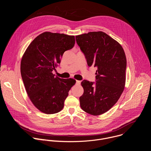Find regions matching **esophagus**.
Listing matches in <instances>:
<instances>
[{"instance_id":"obj_1","label":"esophagus","mask_w":151,"mask_h":151,"mask_svg":"<svg viewBox=\"0 0 151 151\" xmlns=\"http://www.w3.org/2000/svg\"><path fill=\"white\" fill-rule=\"evenodd\" d=\"M81 81H76V84H78V85H79L80 83H81Z\"/></svg>"}]
</instances>
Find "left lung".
<instances>
[{"label": "left lung", "instance_id": "left-lung-1", "mask_svg": "<svg viewBox=\"0 0 151 151\" xmlns=\"http://www.w3.org/2000/svg\"><path fill=\"white\" fill-rule=\"evenodd\" d=\"M77 44L89 67L97 68L96 82L83 80V93L79 97L82 109L99 115L118 101L125 83L127 60L119 43L103 32L76 36Z\"/></svg>", "mask_w": 151, "mask_h": 151}]
</instances>
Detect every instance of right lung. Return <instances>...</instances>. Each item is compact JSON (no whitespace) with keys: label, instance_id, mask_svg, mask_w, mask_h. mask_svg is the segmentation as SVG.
<instances>
[{"label":"right lung","instance_id":"obj_1","mask_svg":"<svg viewBox=\"0 0 151 151\" xmlns=\"http://www.w3.org/2000/svg\"><path fill=\"white\" fill-rule=\"evenodd\" d=\"M74 36L46 32L37 36L21 61V75L26 92L37 109L46 114L61 111L69 91L75 83L52 73L66 51L75 45Z\"/></svg>","mask_w":151,"mask_h":151}]
</instances>
